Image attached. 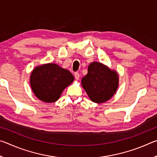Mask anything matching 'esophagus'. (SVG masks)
Returning a JSON list of instances; mask_svg holds the SVG:
<instances>
[{"mask_svg": "<svg viewBox=\"0 0 157 157\" xmlns=\"http://www.w3.org/2000/svg\"><path fill=\"white\" fill-rule=\"evenodd\" d=\"M74 76H75V78L76 79H79V73H78V72H76V73H75V74H74Z\"/></svg>", "mask_w": 157, "mask_h": 157, "instance_id": "1", "label": "esophagus"}]
</instances>
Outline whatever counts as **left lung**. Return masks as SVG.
<instances>
[{"mask_svg": "<svg viewBox=\"0 0 157 157\" xmlns=\"http://www.w3.org/2000/svg\"><path fill=\"white\" fill-rule=\"evenodd\" d=\"M118 82L116 71L97 62L90 63L88 73L82 79V87L95 103H103L112 98L118 89Z\"/></svg>", "mask_w": 157, "mask_h": 157, "instance_id": "8db88e82", "label": "left lung"}]
</instances>
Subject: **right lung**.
I'll list each match as a JSON object with an SVG mask.
<instances>
[{"label": "right lung", "mask_w": 157, "mask_h": 157, "mask_svg": "<svg viewBox=\"0 0 157 157\" xmlns=\"http://www.w3.org/2000/svg\"><path fill=\"white\" fill-rule=\"evenodd\" d=\"M73 80L74 76L70 71L52 63L36 66L30 78L31 88L36 97L49 103L56 102Z\"/></svg>", "instance_id": "1"}]
</instances>
